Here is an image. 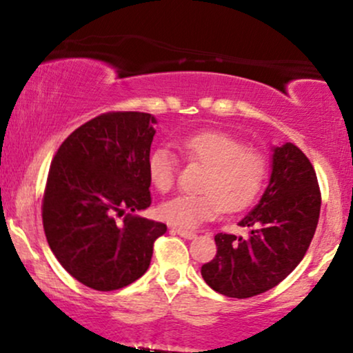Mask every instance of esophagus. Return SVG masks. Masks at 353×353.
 <instances>
[{"label": "esophagus", "mask_w": 353, "mask_h": 353, "mask_svg": "<svg viewBox=\"0 0 353 353\" xmlns=\"http://www.w3.org/2000/svg\"><path fill=\"white\" fill-rule=\"evenodd\" d=\"M171 230H172V232H176L177 236H181L184 239H194V237H196V234H194V232H190V230H185V229H181V228H172Z\"/></svg>", "instance_id": "esophagus-1"}]
</instances>
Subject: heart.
I'll return each mask as SVG.
<instances>
[{"instance_id":"1","label":"heart","mask_w":353,"mask_h":353,"mask_svg":"<svg viewBox=\"0 0 353 353\" xmlns=\"http://www.w3.org/2000/svg\"><path fill=\"white\" fill-rule=\"evenodd\" d=\"M181 151L190 161L208 168L201 182V194H181L164 201L157 212L177 228L194 229L210 221L222 209L241 210L255 199L267 176L264 154L247 151L236 137L224 132H199L185 137ZM148 174L156 189L168 192L176 176V156L161 145L148 157Z\"/></svg>"}]
</instances>
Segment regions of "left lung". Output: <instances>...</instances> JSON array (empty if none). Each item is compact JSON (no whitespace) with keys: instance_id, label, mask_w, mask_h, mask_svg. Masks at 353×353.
I'll use <instances>...</instances> for the list:
<instances>
[{"instance_id":"obj_1","label":"left lung","mask_w":353,"mask_h":353,"mask_svg":"<svg viewBox=\"0 0 353 353\" xmlns=\"http://www.w3.org/2000/svg\"><path fill=\"white\" fill-rule=\"evenodd\" d=\"M320 190L310 161L297 145H274L269 184L261 201L239 221L249 237L217 234V254L201 267L216 292L254 297L281 283L309 249L317 229Z\"/></svg>"}]
</instances>
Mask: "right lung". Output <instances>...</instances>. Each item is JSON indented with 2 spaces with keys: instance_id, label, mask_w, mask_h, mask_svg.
<instances>
[{
  "instance_id": "right-lung-1",
  "label": "right lung",
  "mask_w": 353,
  "mask_h": 353,
  "mask_svg": "<svg viewBox=\"0 0 353 353\" xmlns=\"http://www.w3.org/2000/svg\"><path fill=\"white\" fill-rule=\"evenodd\" d=\"M157 119L108 112L68 136L51 163L43 228L58 262L101 292L123 289L149 269L165 224L139 216L151 205L148 157ZM129 212L123 223L115 216Z\"/></svg>"
}]
</instances>
